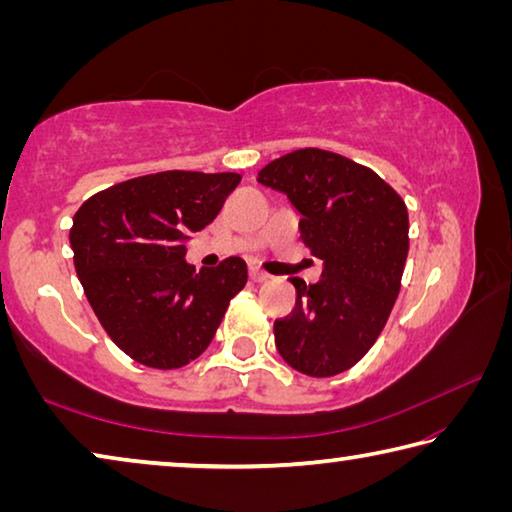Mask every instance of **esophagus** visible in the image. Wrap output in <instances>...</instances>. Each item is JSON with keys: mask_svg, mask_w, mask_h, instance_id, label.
<instances>
[{"mask_svg": "<svg viewBox=\"0 0 512 512\" xmlns=\"http://www.w3.org/2000/svg\"><path fill=\"white\" fill-rule=\"evenodd\" d=\"M250 280L257 282V284H262V282L271 280V275L264 273V271H259V268H250Z\"/></svg>", "mask_w": 512, "mask_h": 512, "instance_id": "esophagus-1", "label": "esophagus"}]
</instances>
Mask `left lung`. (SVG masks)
Segmentation results:
<instances>
[{
    "instance_id": "left-lung-1",
    "label": "left lung",
    "mask_w": 512,
    "mask_h": 512,
    "mask_svg": "<svg viewBox=\"0 0 512 512\" xmlns=\"http://www.w3.org/2000/svg\"><path fill=\"white\" fill-rule=\"evenodd\" d=\"M257 180L289 196L302 214V244L325 264L316 284L291 280L296 307L275 320L277 352L302 375H339L366 357L391 316L409 212L375 171L311 146L268 162Z\"/></svg>"
}]
</instances>
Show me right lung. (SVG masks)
<instances>
[{
  "label": "right lung",
  "instance_id": "add662e5",
  "mask_svg": "<svg viewBox=\"0 0 512 512\" xmlns=\"http://www.w3.org/2000/svg\"><path fill=\"white\" fill-rule=\"evenodd\" d=\"M239 173L160 171L90 196L69 230L74 266L101 327L142 366L173 370L207 350L246 287L248 268L228 257L196 271L185 237L216 219Z\"/></svg>",
  "mask_w": 512,
  "mask_h": 512
}]
</instances>
